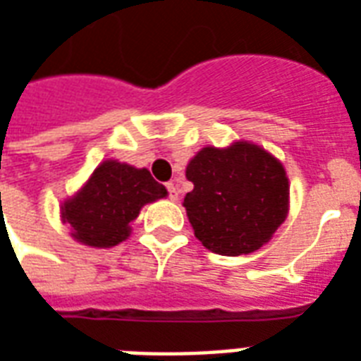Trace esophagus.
Segmentation results:
<instances>
[{
    "label": "esophagus",
    "instance_id": "34e87169",
    "mask_svg": "<svg viewBox=\"0 0 361 361\" xmlns=\"http://www.w3.org/2000/svg\"><path fill=\"white\" fill-rule=\"evenodd\" d=\"M166 189H168V195H170V199H172V201H178V195H180L178 188H176L173 183H168Z\"/></svg>",
    "mask_w": 361,
    "mask_h": 361
}]
</instances>
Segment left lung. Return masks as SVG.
Listing matches in <instances>:
<instances>
[{
  "label": "left lung",
  "instance_id": "obj_1",
  "mask_svg": "<svg viewBox=\"0 0 361 361\" xmlns=\"http://www.w3.org/2000/svg\"><path fill=\"white\" fill-rule=\"evenodd\" d=\"M193 191L183 207L195 237L212 252L239 256L266 245L289 212L285 168L262 147H204L185 170Z\"/></svg>",
  "mask_w": 361,
  "mask_h": 361
}]
</instances>
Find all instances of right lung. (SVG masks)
Returning a JSON list of instances; mask_svg holds the SVG:
<instances>
[{"label": "right lung", "instance_id": "obj_1", "mask_svg": "<svg viewBox=\"0 0 361 361\" xmlns=\"http://www.w3.org/2000/svg\"><path fill=\"white\" fill-rule=\"evenodd\" d=\"M166 195V188L154 181L147 168L105 160L84 188L63 202L61 218L71 224L72 237L78 243L111 248L130 237V224L143 204Z\"/></svg>", "mask_w": 361, "mask_h": 361}]
</instances>
